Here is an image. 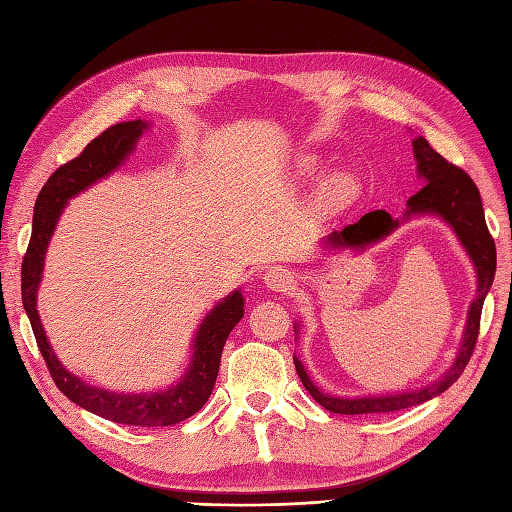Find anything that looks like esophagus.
I'll list each match as a JSON object with an SVG mask.
<instances>
[{"label":"esophagus","instance_id":"1","mask_svg":"<svg viewBox=\"0 0 512 512\" xmlns=\"http://www.w3.org/2000/svg\"><path fill=\"white\" fill-rule=\"evenodd\" d=\"M263 282L267 284V289L276 291V293H284V291H291V286L295 284V278L289 269L269 267L263 273Z\"/></svg>","mask_w":512,"mask_h":512}]
</instances>
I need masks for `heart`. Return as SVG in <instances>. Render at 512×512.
Returning a JSON list of instances; mask_svg holds the SVG:
<instances>
[{"instance_id": "b5f03b06", "label": "heart", "mask_w": 512, "mask_h": 512, "mask_svg": "<svg viewBox=\"0 0 512 512\" xmlns=\"http://www.w3.org/2000/svg\"><path fill=\"white\" fill-rule=\"evenodd\" d=\"M334 193H336V195H345V184H341V182L336 184V186H334Z\"/></svg>"}]
</instances>
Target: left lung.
<instances>
[{
	"label": "left lung",
	"mask_w": 512,
	"mask_h": 512,
	"mask_svg": "<svg viewBox=\"0 0 512 512\" xmlns=\"http://www.w3.org/2000/svg\"><path fill=\"white\" fill-rule=\"evenodd\" d=\"M413 154L417 160V178L423 182V186L406 202L404 215L400 219H393L386 210H373V213L363 215L356 223H350V226H345L343 230L330 232L326 239L319 241V249L323 254L336 252V249H339V252L341 249H360V252H363V249L384 241L386 236H391L397 228L404 226L406 221L430 215L445 221L456 234L460 247L465 249L473 269H476V297H473V302L469 304L465 330L463 336H460L454 363L450 365V369H445L439 378L423 386H417V389L354 397L330 395L328 391L319 389V386L310 380L302 360L293 356L297 376L306 386V391L313 395V400L317 404H321L323 408L336 415L393 413V410H402L428 402L432 397L450 389V386L460 378V373L465 371L473 354V347H476L482 304L484 297L491 291L497 263L495 243L489 230H486L480 191L463 169L454 167L452 162H447L439 152H434L423 136L413 139ZM295 332H299L297 323Z\"/></svg>",
	"instance_id": "obj_1"
}]
</instances>
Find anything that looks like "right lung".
<instances>
[{"label": "right lung", "mask_w": 512, "mask_h": 512, "mask_svg": "<svg viewBox=\"0 0 512 512\" xmlns=\"http://www.w3.org/2000/svg\"><path fill=\"white\" fill-rule=\"evenodd\" d=\"M145 130H149V123L145 119L110 126L86 145L78 158L58 167L49 176L34 204L32 236L21 267V299L49 373H52L58 389L73 404L115 423L158 428L173 426V423L193 417L208 402L219 373L223 345H226L232 328L243 319L245 313L241 289L223 297L199 323L191 341L189 367L184 369L182 376L165 386V389L141 393L102 389V386L84 382L76 373L69 371L58 360L45 334L39 310H36V293H39L43 280L45 254L62 210L67 208L69 199L84 193L99 180L108 178L110 173H115L130 158Z\"/></svg>", "instance_id": "right-lung-1"}]
</instances>
